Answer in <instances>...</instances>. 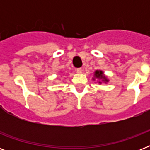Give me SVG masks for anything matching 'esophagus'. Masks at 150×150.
<instances>
[{"instance_id":"34e87169","label":"esophagus","mask_w":150,"mask_h":150,"mask_svg":"<svg viewBox=\"0 0 150 150\" xmlns=\"http://www.w3.org/2000/svg\"><path fill=\"white\" fill-rule=\"evenodd\" d=\"M82 68H77V69H76V71H77V73H79V74H80V73H82Z\"/></svg>"}]
</instances>
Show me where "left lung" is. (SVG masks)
I'll return each instance as SVG.
<instances>
[{"label":"left lung","mask_w":150,"mask_h":150,"mask_svg":"<svg viewBox=\"0 0 150 150\" xmlns=\"http://www.w3.org/2000/svg\"><path fill=\"white\" fill-rule=\"evenodd\" d=\"M95 79H101V81L99 82L100 84L102 83V82H104L105 83H107V82H109V80L106 76L104 75L103 72L102 71L100 70H96L95 72H94V78H93V80H95Z\"/></svg>","instance_id":"left-lung-1"}]
</instances>
